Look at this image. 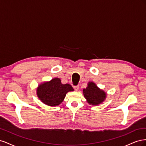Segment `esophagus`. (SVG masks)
Here are the masks:
<instances>
[{
  "mask_svg": "<svg viewBox=\"0 0 146 146\" xmlns=\"http://www.w3.org/2000/svg\"><path fill=\"white\" fill-rule=\"evenodd\" d=\"M74 88L75 90H76V91H77L78 90V89H79V86H78V85L75 86H74Z\"/></svg>",
  "mask_w": 146,
  "mask_h": 146,
  "instance_id": "esophagus-1",
  "label": "esophagus"
}]
</instances>
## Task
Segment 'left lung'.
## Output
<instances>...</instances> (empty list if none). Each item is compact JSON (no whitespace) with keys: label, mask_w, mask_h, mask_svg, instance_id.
Here are the masks:
<instances>
[{"label":"left lung","mask_w":146,"mask_h":146,"mask_svg":"<svg viewBox=\"0 0 146 146\" xmlns=\"http://www.w3.org/2000/svg\"><path fill=\"white\" fill-rule=\"evenodd\" d=\"M83 94L87 102L92 105H98L104 102L107 94L93 82L88 83V86L83 90Z\"/></svg>","instance_id":"obj_1"}]
</instances>
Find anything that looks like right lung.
Instances as JSON below:
<instances>
[{"instance_id":"obj_1","label":"right lung","mask_w":146,"mask_h":146,"mask_svg":"<svg viewBox=\"0 0 146 146\" xmlns=\"http://www.w3.org/2000/svg\"><path fill=\"white\" fill-rule=\"evenodd\" d=\"M74 90L69 84H63L59 78H54L39 84L36 89V95L43 104L55 107L63 102L68 92Z\"/></svg>"}]
</instances>
